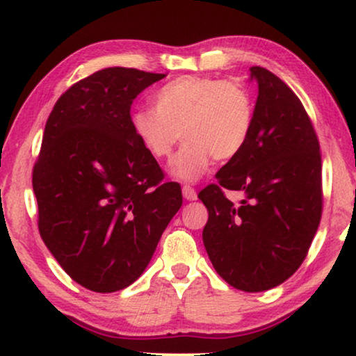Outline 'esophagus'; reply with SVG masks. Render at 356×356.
I'll return each instance as SVG.
<instances>
[{"mask_svg":"<svg viewBox=\"0 0 356 356\" xmlns=\"http://www.w3.org/2000/svg\"><path fill=\"white\" fill-rule=\"evenodd\" d=\"M181 191H183V197L186 199V201H196V199H197L196 189L191 188V186H183Z\"/></svg>","mask_w":356,"mask_h":356,"instance_id":"obj_1","label":"esophagus"}]
</instances>
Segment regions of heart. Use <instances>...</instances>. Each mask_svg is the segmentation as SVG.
<instances>
[{"label": "heart", "instance_id": "heart-1", "mask_svg": "<svg viewBox=\"0 0 356 356\" xmlns=\"http://www.w3.org/2000/svg\"><path fill=\"white\" fill-rule=\"evenodd\" d=\"M155 110L134 111L131 123L154 159H167L178 140L186 144L172 162L175 178L196 181L212 157L223 162L245 147L254 121L248 89L232 81L184 76L170 81L154 95Z\"/></svg>", "mask_w": 356, "mask_h": 356}]
</instances>
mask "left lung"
I'll return each instance as SVG.
<instances>
[{"mask_svg":"<svg viewBox=\"0 0 356 356\" xmlns=\"http://www.w3.org/2000/svg\"><path fill=\"white\" fill-rule=\"evenodd\" d=\"M257 82L254 121L241 152L199 193L209 220L202 241L213 269L243 291L284 284L305 261L323 212V165L309 116L295 92L266 67ZM241 191L233 204L221 189Z\"/></svg>","mask_w":356,"mask_h":356,"instance_id":"1","label":"left lung"}]
</instances>
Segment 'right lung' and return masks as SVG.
<instances>
[{
    "mask_svg": "<svg viewBox=\"0 0 356 356\" xmlns=\"http://www.w3.org/2000/svg\"><path fill=\"white\" fill-rule=\"evenodd\" d=\"M163 77L105 67L70 87L45 124L32 175L38 230L66 274L97 293L143 275L183 204L131 123L136 97Z\"/></svg>",
    "mask_w": 356,
    "mask_h": 356,
    "instance_id": "add662e5",
    "label": "right lung"
}]
</instances>
